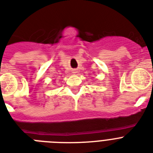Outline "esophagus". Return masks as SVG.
I'll return each instance as SVG.
<instances>
[{"label":"esophagus","instance_id":"esophagus-1","mask_svg":"<svg viewBox=\"0 0 153 153\" xmlns=\"http://www.w3.org/2000/svg\"><path fill=\"white\" fill-rule=\"evenodd\" d=\"M76 71V70H74V73H76V72H75Z\"/></svg>","mask_w":153,"mask_h":153}]
</instances>
